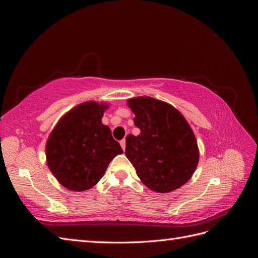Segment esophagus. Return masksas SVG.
I'll return each instance as SVG.
<instances>
[{
  "label": "esophagus",
  "mask_w": 258,
  "mask_h": 258,
  "mask_svg": "<svg viewBox=\"0 0 258 258\" xmlns=\"http://www.w3.org/2000/svg\"><path fill=\"white\" fill-rule=\"evenodd\" d=\"M120 146H121V148H122V150L124 151V150H126V140H121V141H120Z\"/></svg>",
  "instance_id": "esophagus-1"
}]
</instances>
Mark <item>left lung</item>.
Returning a JSON list of instances; mask_svg holds the SVG:
<instances>
[{
	"instance_id": "obj_1",
	"label": "left lung",
	"mask_w": 258,
	"mask_h": 258,
	"mask_svg": "<svg viewBox=\"0 0 258 258\" xmlns=\"http://www.w3.org/2000/svg\"><path fill=\"white\" fill-rule=\"evenodd\" d=\"M136 115L139 136L126 138L127 158L142 183L151 190L167 194L192 176L199 161L196 137L182 113L152 97L127 100Z\"/></svg>"
}]
</instances>
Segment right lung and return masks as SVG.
I'll return each mask as SVG.
<instances>
[{"label": "right lung", "instance_id": "right-lung-1", "mask_svg": "<svg viewBox=\"0 0 258 258\" xmlns=\"http://www.w3.org/2000/svg\"><path fill=\"white\" fill-rule=\"evenodd\" d=\"M106 102L87 101L67 112L46 142V162L57 181L73 191L95 186L114 157L122 154L110 127L102 123Z\"/></svg>", "mask_w": 258, "mask_h": 258}]
</instances>
